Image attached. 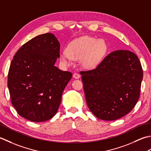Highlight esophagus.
<instances>
[{"mask_svg":"<svg viewBox=\"0 0 151 151\" xmlns=\"http://www.w3.org/2000/svg\"><path fill=\"white\" fill-rule=\"evenodd\" d=\"M73 77L75 79H79L80 78V75L78 73H74L73 74Z\"/></svg>","mask_w":151,"mask_h":151,"instance_id":"34e87169","label":"esophagus"}]
</instances>
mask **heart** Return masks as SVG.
Returning a JSON list of instances; mask_svg holds the SVG:
<instances>
[{"label":"heart","instance_id":"1","mask_svg":"<svg viewBox=\"0 0 151 151\" xmlns=\"http://www.w3.org/2000/svg\"><path fill=\"white\" fill-rule=\"evenodd\" d=\"M107 50L108 47L104 40L83 36L70 43L67 51L61 53L60 60L64 64L69 65L72 59H80V64L83 68L91 70L101 62Z\"/></svg>","mask_w":151,"mask_h":151}]
</instances>
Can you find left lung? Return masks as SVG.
I'll use <instances>...</instances> for the list:
<instances>
[{"mask_svg":"<svg viewBox=\"0 0 151 151\" xmlns=\"http://www.w3.org/2000/svg\"><path fill=\"white\" fill-rule=\"evenodd\" d=\"M80 74L87 106L98 119L121 118L139 99L143 70L137 55L130 51H113L96 68Z\"/></svg>","mask_w":151,"mask_h":151,"instance_id":"1","label":"left lung"}]
</instances>
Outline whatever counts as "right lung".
Returning <instances> with one entry per match:
<instances>
[{
  "instance_id": "1",
  "label": "right lung",
  "mask_w": 151,
  "mask_h": 151,
  "mask_svg": "<svg viewBox=\"0 0 151 151\" xmlns=\"http://www.w3.org/2000/svg\"><path fill=\"white\" fill-rule=\"evenodd\" d=\"M60 43L54 35H38L21 46L10 64L8 87L18 114L39 122L53 117L72 73L55 66Z\"/></svg>"
}]
</instances>
